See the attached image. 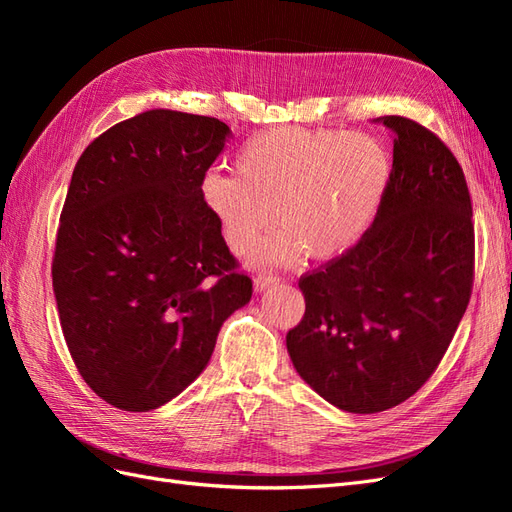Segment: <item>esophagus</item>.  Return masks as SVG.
I'll return each instance as SVG.
<instances>
[{"label": "esophagus", "mask_w": 512, "mask_h": 512, "mask_svg": "<svg viewBox=\"0 0 512 512\" xmlns=\"http://www.w3.org/2000/svg\"><path fill=\"white\" fill-rule=\"evenodd\" d=\"M277 282H280V277H277V275L271 273V271H262V273H258V275L254 277L256 290H265V288H269V286H273V284H277Z\"/></svg>", "instance_id": "34e87169"}]
</instances>
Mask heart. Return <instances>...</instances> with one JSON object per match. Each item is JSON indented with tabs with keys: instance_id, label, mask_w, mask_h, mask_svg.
Returning <instances> with one entry per match:
<instances>
[{
	"instance_id": "obj_1",
	"label": "heart",
	"mask_w": 512,
	"mask_h": 512,
	"mask_svg": "<svg viewBox=\"0 0 512 512\" xmlns=\"http://www.w3.org/2000/svg\"><path fill=\"white\" fill-rule=\"evenodd\" d=\"M389 177V151L374 136L275 128L241 147L237 177L207 175L203 196L235 254L256 247L277 211L284 230L260 247L262 258L327 260L359 241Z\"/></svg>"
}]
</instances>
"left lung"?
I'll list each match as a JSON object with an SVG mask.
<instances>
[{"instance_id": "8db88e82", "label": "left lung", "mask_w": 512, "mask_h": 512, "mask_svg": "<svg viewBox=\"0 0 512 512\" xmlns=\"http://www.w3.org/2000/svg\"><path fill=\"white\" fill-rule=\"evenodd\" d=\"M393 168L371 228L301 275L305 314L286 335L299 376L354 414L389 410L438 369L474 284L472 200L438 134L386 115Z\"/></svg>"}]
</instances>
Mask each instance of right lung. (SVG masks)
I'll use <instances>...</instances> for the list:
<instances>
[{
	"mask_svg": "<svg viewBox=\"0 0 512 512\" xmlns=\"http://www.w3.org/2000/svg\"><path fill=\"white\" fill-rule=\"evenodd\" d=\"M228 134L215 117L158 108L115 123L74 166L53 290L76 369L119 410L177 397L252 299L203 196Z\"/></svg>",
	"mask_w": 512,
	"mask_h": 512,
	"instance_id": "obj_1",
	"label": "right lung"
}]
</instances>
